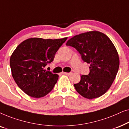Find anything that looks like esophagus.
Instances as JSON below:
<instances>
[{"instance_id":"34e87169","label":"esophagus","mask_w":129,"mask_h":129,"mask_svg":"<svg viewBox=\"0 0 129 129\" xmlns=\"http://www.w3.org/2000/svg\"><path fill=\"white\" fill-rule=\"evenodd\" d=\"M63 73L64 74V75H66L68 76H70L72 74V73H67V72H63Z\"/></svg>"}]
</instances>
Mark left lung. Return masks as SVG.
Returning a JSON list of instances; mask_svg holds the SVG:
<instances>
[{"mask_svg": "<svg viewBox=\"0 0 129 129\" xmlns=\"http://www.w3.org/2000/svg\"><path fill=\"white\" fill-rule=\"evenodd\" d=\"M66 45L75 47L83 60L90 64L89 75H82L80 82L74 84L76 91L88 99L105 94L119 68V54L111 40L103 33L90 31L73 36Z\"/></svg>", "mask_w": 129, "mask_h": 129, "instance_id": "obj_1", "label": "left lung"}]
</instances>
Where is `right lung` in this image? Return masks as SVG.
I'll use <instances>...</instances> for the list:
<instances>
[{
    "label": "right lung",
    "instance_id": "1",
    "mask_svg": "<svg viewBox=\"0 0 129 129\" xmlns=\"http://www.w3.org/2000/svg\"><path fill=\"white\" fill-rule=\"evenodd\" d=\"M67 39L29 38L14 50L10 58L12 76L28 96L40 98L52 90L59 75L44 68L53 60L56 52Z\"/></svg>",
    "mask_w": 129,
    "mask_h": 129
}]
</instances>
